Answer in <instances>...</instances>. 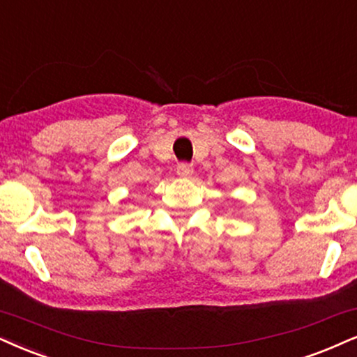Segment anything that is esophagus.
Returning <instances> with one entry per match:
<instances>
[{"label": "esophagus", "mask_w": 357, "mask_h": 357, "mask_svg": "<svg viewBox=\"0 0 357 357\" xmlns=\"http://www.w3.org/2000/svg\"><path fill=\"white\" fill-rule=\"evenodd\" d=\"M176 173L186 178V176H191L194 173V168H192V165H189V163H179L178 168H176Z\"/></svg>", "instance_id": "34e87169"}]
</instances>
